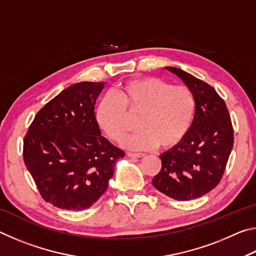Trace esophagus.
<instances>
[{"label":"esophagus","mask_w":256,"mask_h":256,"mask_svg":"<svg viewBox=\"0 0 256 256\" xmlns=\"http://www.w3.org/2000/svg\"><path fill=\"white\" fill-rule=\"evenodd\" d=\"M128 157H131V158H142V157H144V154H134V152H128L126 154Z\"/></svg>","instance_id":"1"}]
</instances>
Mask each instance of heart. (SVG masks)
Returning a JSON list of instances; mask_svg holds the SVG:
<instances>
[{
    "label": "heart",
    "instance_id": "obj_1",
    "mask_svg": "<svg viewBox=\"0 0 256 256\" xmlns=\"http://www.w3.org/2000/svg\"><path fill=\"white\" fill-rule=\"evenodd\" d=\"M196 99L185 86H172L159 78L128 80L102 98L96 108L99 128L112 141L123 140L132 128L131 116L140 130L123 141L133 150L172 148L183 140L192 125Z\"/></svg>",
    "mask_w": 256,
    "mask_h": 256
}]
</instances>
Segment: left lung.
<instances>
[{
    "mask_svg": "<svg viewBox=\"0 0 256 256\" xmlns=\"http://www.w3.org/2000/svg\"><path fill=\"white\" fill-rule=\"evenodd\" d=\"M166 70L192 92L196 114L183 140L160 154L162 170L152 184L175 200H194L222 180L234 146L232 125L226 104L211 86L180 68L166 66Z\"/></svg>",
    "mask_w": 256,
    "mask_h": 256,
    "instance_id": "left-lung-1",
    "label": "left lung"
}]
</instances>
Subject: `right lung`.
<instances>
[{
    "mask_svg": "<svg viewBox=\"0 0 256 256\" xmlns=\"http://www.w3.org/2000/svg\"><path fill=\"white\" fill-rule=\"evenodd\" d=\"M102 82L64 89L34 116L24 140V160L40 196L60 209L92 206L108 188L123 150L102 136L94 104Z\"/></svg>",
    "mask_w": 256,
    "mask_h": 256,
    "instance_id": "obj_1",
    "label": "right lung"
}]
</instances>
